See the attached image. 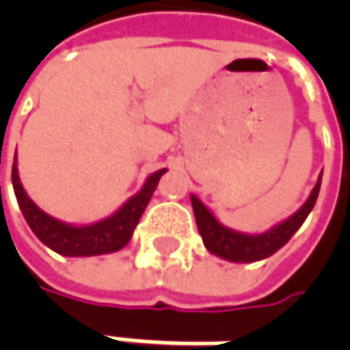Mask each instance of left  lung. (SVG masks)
<instances>
[{"label": "left lung", "mask_w": 350, "mask_h": 350, "mask_svg": "<svg viewBox=\"0 0 350 350\" xmlns=\"http://www.w3.org/2000/svg\"><path fill=\"white\" fill-rule=\"evenodd\" d=\"M321 175H323V171L319 173L316 187L312 189L308 200L292 216H288L286 220L275 224L273 228L265 230L261 234L237 232L234 228L224 226L198 196L191 195L196 228L204 241V247L208 249L212 255L230 262H255L271 257L273 253L288 243L290 237L300 230V226L306 222V218L314 210L317 195H319V187H321Z\"/></svg>", "instance_id": "1"}]
</instances>
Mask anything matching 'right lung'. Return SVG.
<instances>
[{"mask_svg": "<svg viewBox=\"0 0 350 350\" xmlns=\"http://www.w3.org/2000/svg\"><path fill=\"white\" fill-rule=\"evenodd\" d=\"M167 169H159L152 173L142 189L134 196H130L126 202L116 210L115 214L103 218L99 222L77 226V224L62 222L58 218L46 214L40 206L34 204V200L27 195L19 179L17 169V154L11 171L13 191L17 196L19 208L33 230V234L52 251L60 253L64 257H93V255H107L115 253L126 245L134 234L136 226L140 222L142 214L148 206L150 198L154 195L155 187L161 179V175Z\"/></svg>", "mask_w": 350, "mask_h": 350, "instance_id": "1", "label": "right lung"}]
</instances>
